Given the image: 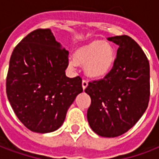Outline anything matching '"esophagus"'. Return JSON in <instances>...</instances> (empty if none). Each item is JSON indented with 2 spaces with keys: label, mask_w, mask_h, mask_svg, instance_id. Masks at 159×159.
<instances>
[{
  "label": "esophagus",
  "mask_w": 159,
  "mask_h": 159,
  "mask_svg": "<svg viewBox=\"0 0 159 159\" xmlns=\"http://www.w3.org/2000/svg\"><path fill=\"white\" fill-rule=\"evenodd\" d=\"M87 87H88V81L86 80H82V88H83V89H85Z\"/></svg>",
  "instance_id": "1"
}]
</instances>
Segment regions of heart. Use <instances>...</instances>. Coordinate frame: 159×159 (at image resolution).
Here are the masks:
<instances>
[{"mask_svg": "<svg viewBox=\"0 0 159 159\" xmlns=\"http://www.w3.org/2000/svg\"><path fill=\"white\" fill-rule=\"evenodd\" d=\"M73 60L69 61V66L74 69L77 64L84 65L87 76L92 79H102L114 69L117 55L114 47L101 40L93 41L81 47L74 53Z\"/></svg>", "mask_w": 159, "mask_h": 159, "instance_id": "1", "label": "heart"}]
</instances>
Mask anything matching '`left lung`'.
I'll return each mask as SVG.
<instances>
[{"instance_id":"1","label":"left lung","mask_w":159,"mask_h":159,"mask_svg":"<svg viewBox=\"0 0 159 159\" xmlns=\"http://www.w3.org/2000/svg\"><path fill=\"white\" fill-rule=\"evenodd\" d=\"M119 45L114 69L103 79L89 82L91 98L87 118L98 136L126 133L148 108L150 96L149 62L140 46L128 35L108 38Z\"/></svg>"}]
</instances>
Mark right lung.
<instances>
[{"mask_svg": "<svg viewBox=\"0 0 159 159\" xmlns=\"http://www.w3.org/2000/svg\"><path fill=\"white\" fill-rule=\"evenodd\" d=\"M69 51L51 30L38 29L11 53L6 93L20 121L30 130L49 133L63 124L68 108L83 91L80 76L68 78Z\"/></svg>", "mask_w": 159, "mask_h": 159, "instance_id": "1", "label": "right lung"}]
</instances>
